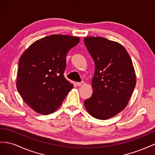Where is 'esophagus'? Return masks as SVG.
<instances>
[{
	"label": "esophagus",
	"instance_id": "34e87169",
	"mask_svg": "<svg viewBox=\"0 0 155 155\" xmlns=\"http://www.w3.org/2000/svg\"><path fill=\"white\" fill-rule=\"evenodd\" d=\"M76 84H77V86H81L84 85V84H85V82L82 81V82H77Z\"/></svg>",
	"mask_w": 155,
	"mask_h": 155
}]
</instances>
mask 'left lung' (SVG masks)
Wrapping results in <instances>:
<instances>
[{
  "label": "left lung",
  "mask_w": 155,
  "mask_h": 155,
  "mask_svg": "<svg viewBox=\"0 0 155 155\" xmlns=\"http://www.w3.org/2000/svg\"><path fill=\"white\" fill-rule=\"evenodd\" d=\"M84 41L94 61L93 94L84 103L87 112L98 119H108L127 105L136 83L130 57L118 42L103 37L87 36Z\"/></svg>",
  "instance_id": "obj_1"
}]
</instances>
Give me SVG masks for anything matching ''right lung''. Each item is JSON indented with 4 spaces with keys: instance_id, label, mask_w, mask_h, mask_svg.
Segmentation results:
<instances>
[{
    "instance_id": "right-lung-1",
    "label": "right lung",
    "mask_w": 155,
    "mask_h": 155,
    "mask_svg": "<svg viewBox=\"0 0 155 155\" xmlns=\"http://www.w3.org/2000/svg\"><path fill=\"white\" fill-rule=\"evenodd\" d=\"M79 41V37L53 34L34 42L21 56L17 89L35 112H55L73 87L64 73L68 52Z\"/></svg>"
}]
</instances>
